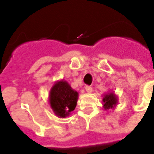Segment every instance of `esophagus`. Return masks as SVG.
I'll list each match as a JSON object with an SVG mask.
<instances>
[{
	"instance_id": "1",
	"label": "esophagus",
	"mask_w": 154,
	"mask_h": 154,
	"mask_svg": "<svg viewBox=\"0 0 154 154\" xmlns=\"http://www.w3.org/2000/svg\"><path fill=\"white\" fill-rule=\"evenodd\" d=\"M92 91H93V89H92V87H89V86H87V87H86V91H87V93H91Z\"/></svg>"
}]
</instances>
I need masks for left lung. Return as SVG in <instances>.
Masks as SVG:
<instances>
[{
    "label": "left lung",
    "instance_id": "left-lung-1",
    "mask_svg": "<svg viewBox=\"0 0 154 154\" xmlns=\"http://www.w3.org/2000/svg\"><path fill=\"white\" fill-rule=\"evenodd\" d=\"M102 103L104 110H114L118 104V97L114 91H109L103 95Z\"/></svg>",
    "mask_w": 154,
    "mask_h": 154
}]
</instances>
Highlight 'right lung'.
<instances>
[{
  "label": "right lung",
  "instance_id": "add662e5",
  "mask_svg": "<svg viewBox=\"0 0 154 154\" xmlns=\"http://www.w3.org/2000/svg\"><path fill=\"white\" fill-rule=\"evenodd\" d=\"M77 99L78 92L63 79L54 82L48 95L51 109L58 118H66L69 116L77 106Z\"/></svg>",
  "mask_w": 154,
  "mask_h": 154
}]
</instances>
